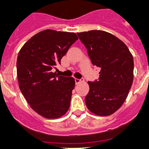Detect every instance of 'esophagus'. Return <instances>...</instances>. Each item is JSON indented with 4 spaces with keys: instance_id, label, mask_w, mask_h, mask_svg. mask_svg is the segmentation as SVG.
Wrapping results in <instances>:
<instances>
[{
    "instance_id": "1",
    "label": "esophagus",
    "mask_w": 149,
    "mask_h": 149,
    "mask_svg": "<svg viewBox=\"0 0 149 149\" xmlns=\"http://www.w3.org/2000/svg\"><path fill=\"white\" fill-rule=\"evenodd\" d=\"M74 80H75V84H80V83L84 82V80H79V79H77V78L74 79Z\"/></svg>"
}]
</instances>
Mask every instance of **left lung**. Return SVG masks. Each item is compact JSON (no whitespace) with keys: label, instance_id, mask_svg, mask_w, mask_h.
Masks as SVG:
<instances>
[{"label":"left lung","instance_id":"obj_1","mask_svg":"<svg viewBox=\"0 0 149 149\" xmlns=\"http://www.w3.org/2000/svg\"><path fill=\"white\" fill-rule=\"evenodd\" d=\"M77 34L93 65L100 69L98 80L88 82L86 105L97 115H111L123 104L132 87L133 56L126 45L111 33L91 30Z\"/></svg>","mask_w":149,"mask_h":149}]
</instances>
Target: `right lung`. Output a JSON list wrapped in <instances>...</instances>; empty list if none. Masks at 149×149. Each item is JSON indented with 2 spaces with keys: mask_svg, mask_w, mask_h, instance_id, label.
<instances>
[{
  "mask_svg": "<svg viewBox=\"0 0 149 149\" xmlns=\"http://www.w3.org/2000/svg\"><path fill=\"white\" fill-rule=\"evenodd\" d=\"M77 39L74 32L46 29L32 36L19 52V88L30 107L45 118H59L69 110L74 79L59 76L52 69Z\"/></svg>",
  "mask_w": 149,
  "mask_h": 149,
  "instance_id": "add662e5",
  "label": "right lung"
}]
</instances>
